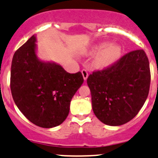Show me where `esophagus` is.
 Returning <instances> with one entry per match:
<instances>
[{"label":"esophagus","instance_id":"1","mask_svg":"<svg viewBox=\"0 0 158 158\" xmlns=\"http://www.w3.org/2000/svg\"><path fill=\"white\" fill-rule=\"evenodd\" d=\"M81 73H82V75H83V77H84V81H87V77H88V73H87V70H85V69L82 70Z\"/></svg>","mask_w":158,"mask_h":158}]
</instances>
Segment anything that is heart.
<instances>
[{
	"label": "heart",
	"instance_id": "1",
	"mask_svg": "<svg viewBox=\"0 0 158 158\" xmlns=\"http://www.w3.org/2000/svg\"><path fill=\"white\" fill-rule=\"evenodd\" d=\"M86 56H94L92 66L96 70H104L114 64L122 55V48L110 42H101L91 45L84 52Z\"/></svg>",
	"mask_w": 158,
	"mask_h": 158
}]
</instances>
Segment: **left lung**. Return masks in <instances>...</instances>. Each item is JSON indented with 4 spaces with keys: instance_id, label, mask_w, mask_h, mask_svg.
<instances>
[{
    "instance_id": "1",
    "label": "left lung",
    "mask_w": 158,
    "mask_h": 158,
    "mask_svg": "<svg viewBox=\"0 0 158 158\" xmlns=\"http://www.w3.org/2000/svg\"><path fill=\"white\" fill-rule=\"evenodd\" d=\"M92 109L100 121L118 126L132 119L147 100L151 83L144 50L131 52L111 67L88 77Z\"/></svg>"
}]
</instances>
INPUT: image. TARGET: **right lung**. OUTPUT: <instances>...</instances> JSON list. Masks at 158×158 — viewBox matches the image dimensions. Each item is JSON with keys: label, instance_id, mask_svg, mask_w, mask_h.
Masks as SVG:
<instances>
[{"label": "right lung", "instance_id": "1", "mask_svg": "<svg viewBox=\"0 0 158 158\" xmlns=\"http://www.w3.org/2000/svg\"><path fill=\"white\" fill-rule=\"evenodd\" d=\"M33 35L13 57L10 90L17 106L29 120L50 128L66 119L71 100L84 83L82 74H70L54 61L37 56Z\"/></svg>", "mask_w": 158, "mask_h": 158}]
</instances>
